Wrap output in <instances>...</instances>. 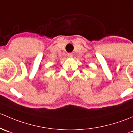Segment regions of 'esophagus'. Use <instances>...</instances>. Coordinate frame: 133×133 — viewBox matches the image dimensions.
Masks as SVG:
<instances>
[{
    "instance_id": "esophagus-1",
    "label": "esophagus",
    "mask_w": 133,
    "mask_h": 133,
    "mask_svg": "<svg viewBox=\"0 0 133 133\" xmlns=\"http://www.w3.org/2000/svg\"><path fill=\"white\" fill-rule=\"evenodd\" d=\"M73 56L74 54L72 53H68V54H67V56L69 57V58H72L73 57Z\"/></svg>"
}]
</instances>
